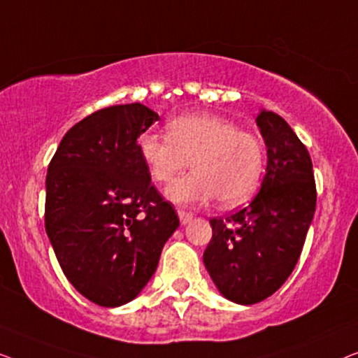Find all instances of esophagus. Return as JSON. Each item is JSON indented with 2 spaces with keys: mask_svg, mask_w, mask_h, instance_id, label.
Returning a JSON list of instances; mask_svg holds the SVG:
<instances>
[{
  "mask_svg": "<svg viewBox=\"0 0 358 358\" xmlns=\"http://www.w3.org/2000/svg\"><path fill=\"white\" fill-rule=\"evenodd\" d=\"M178 217H180L181 225H186L188 222H191V219H193V214L188 213V210L178 209Z\"/></svg>",
  "mask_w": 358,
  "mask_h": 358,
  "instance_id": "34e87169",
  "label": "esophagus"
}]
</instances>
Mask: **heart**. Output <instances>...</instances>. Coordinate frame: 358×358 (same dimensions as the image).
<instances>
[{
	"label": "heart",
	"instance_id": "obj_1",
	"mask_svg": "<svg viewBox=\"0 0 358 358\" xmlns=\"http://www.w3.org/2000/svg\"><path fill=\"white\" fill-rule=\"evenodd\" d=\"M138 150L150 178L159 183L191 164L193 172L165 189V198L178 206L201 204L215 196L224 208L238 206L253 196L264 169L261 141L210 113L181 115L167 124V134L145 131Z\"/></svg>",
	"mask_w": 358,
	"mask_h": 358
}]
</instances>
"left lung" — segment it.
<instances>
[{
	"label": "left lung",
	"instance_id": "1",
	"mask_svg": "<svg viewBox=\"0 0 358 358\" xmlns=\"http://www.w3.org/2000/svg\"><path fill=\"white\" fill-rule=\"evenodd\" d=\"M256 124L268 150L259 193L229 217L210 220L213 240L203 256L217 290L238 305L258 303L280 289L316 208L313 164L294 129L264 108Z\"/></svg>",
	"mask_w": 358,
	"mask_h": 358
}]
</instances>
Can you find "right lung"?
<instances>
[{"label":"right lung","mask_w":358,"mask_h":358,"mask_svg":"<svg viewBox=\"0 0 358 358\" xmlns=\"http://www.w3.org/2000/svg\"><path fill=\"white\" fill-rule=\"evenodd\" d=\"M157 120L143 103L99 110L64 134L48 165L50 243L74 289L107 308L139 295L180 225L138 150Z\"/></svg>","instance_id":"1"}]
</instances>
